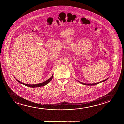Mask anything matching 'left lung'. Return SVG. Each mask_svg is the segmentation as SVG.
<instances>
[{"instance_id": "8db88e82", "label": "left lung", "mask_w": 124, "mask_h": 124, "mask_svg": "<svg viewBox=\"0 0 124 124\" xmlns=\"http://www.w3.org/2000/svg\"><path fill=\"white\" fill-rule=\"evenodd\" d=\"M108 78H107L106 79H105V80H103V81H102L99 82L98 83H82V82H80V83H81L82 84H83V85H96V84H98V83H101V82H103L105 81V80H106L108 79Z\"/></svg>"}]
</instances>
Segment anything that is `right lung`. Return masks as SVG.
Listing matches in <instances>:
<instances>
[{
	"label": "right lung",
	"mask_w": 124,
	"mask_h": 124,
	"mask_svg": "<svg viewBox=\"0 0 124 124\" xmlns=\"http://www.w3.org/2000/svg\"><path fill=\"white\" fill-rule=\"evenodd\" d=\"M53 75L50 78H49V79H48L47 80H46L44 82L41 83H39V84H33V85H29V84H24V83H22L21 82L19 81V80H18L17 79H16V80L17 81H18V82L19 83L25 85H26V86H27L30 87H32V88H36V87H38L43 86H44V85H46L47 84H48V83H49V82L51 81L52 79H53Z\"/></svg>",
	"instance_id": "1"
}]
</instances>
